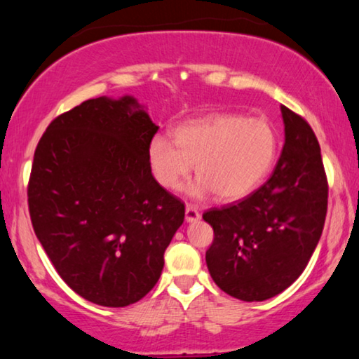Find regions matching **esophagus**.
<instances>
[{"label":"esophagus","instance_id":"1","mask_svg":"<svg viewBox=\"0 0 359 359\" xmlns=\"http://www.w3.org/2000/svg\"><path fill=\"white\" fill-rule=\"evenodd\" d=\"M199 218H201V214H199V210L194 208V205L188 204L187 209H185V220L188 223H193V222H198Z\"/></svg>","mask_w":359,"mask_h":359}]
</instances>
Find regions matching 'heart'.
Returning a JSON list of instances; mask_svg holds the SVG:
<instances>
[{
    "mask_svg": "<svg viewBox=\"0 0 359 359\" xmlns=\"http://www.w3.org/2000/svg\"><path fill=\"white\" fill-rule=\"evenodd\" d=\"M173 145L165 136H154L147 147L150 172L158 185L180 190L194 172L199 179L191 193L214 191L222 201H234L263 184L276 165L278 135L264 117L218 112L175 126Z\"/></svg>",
    "mask_w": 359,
    "mask_h": 359,
    "instance_id": "b5f03b06",
    "label": "heart"
}]
</instances>
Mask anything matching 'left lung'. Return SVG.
I'll list each match as a JSON object with an SVG mask.
<instances>
[{
  "label": "left lung",
  "instance_id": "8db88e82",
  "mask_svg": "<svg viewBox=\"0 0 359 359\" xmlns=\"http://www.w3.org/2000/svg\"><path fill=\"white\" fill-rule=\"evenodd\" d=\"M285 144L274 172L247 198L204 212L214 228L210 277L241 301H266L302 274L323 231L327 180L320 144L301 115L280 106Z\"/></svg>",
  "mask_w": 359,
  "mask_h": 359
}]
</instances>
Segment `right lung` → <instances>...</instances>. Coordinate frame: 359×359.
Listing matches in <instances>:
<instances>
[{
  "mask_svg": "<svg viewBox=\"0 0 359 359\" xmlns=\"http://www.w3.org/2000/svg\"><path fill=\"white\" fill-rule=\"evenodd\" d=\"M158 126L133 96L83 101L47 126L28 184L29 217L79 296L126 307L155 287L185 205L158 185L147 147Z\"/></svg>",
  "mask_w": 359,
  "mask_h": 359,
  "instance_id": "obj_1",
  "label": "right lung"
}]
</instances>
